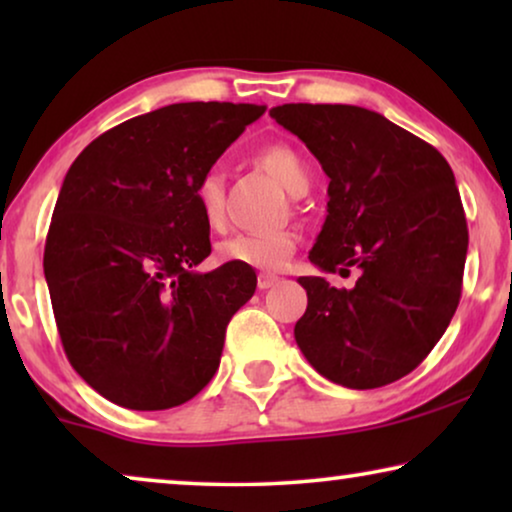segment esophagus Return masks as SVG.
<instances>
[{
	"instance_id": "obj_1",
	"label": "esophagus",
	"mask_w": 512,
	"mask_h": 512,
	"mask_svg": "<svg viewBox=\"0 0 512 512\" xmlns=\"http://www.w3.org/2000/svg\"><path fill=\"white\" fill-rule=\"evenodd\" d=\"M277 284H279V277H275V275H265V272L258 275V289L261 291L272 289V286H277Z\"/></svg>"
}]
</instances>
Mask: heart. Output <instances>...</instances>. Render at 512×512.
<instances>
[{
  "mask_svg": "<svg viewBox=\"0 0 512 512\" xmlns=\"http://www.w3.org/2000/svg\"><path fill=\"white\" fill-rule=\"evenodd\" d=\"M254 163L275 177L286 191L296 195L310 184V172L303 158L289 144L272 142L254 153ZM195 207L207 228L221 230L226 223V181L219 170L200 174L193 188ZM298 247V235L293 230H272V233H237L216 244V258L228 265H244L256 270H282L291 261Z\"/></svg>",
  "mask_w": 512,
  "mask_h": 512,
  "instance_id": "b5f03b06",
  "label": "heart"
}]
</instances>
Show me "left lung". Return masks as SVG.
<instances>
[{"instance_id":"obj_1","label":"left lung","mask_w":512,"mask_h":512,"mask_svg":"<svg viewBox=\"0 0 512 512\" xmlns=\"http://www.w3.org/2000/svg\"><path fill=\"white\" fill-rule=\"evenodd\" d=\"M321 163L328 214L310 251L324 272L359 268L354 289L300 277L307 310L293 335L335 384L375 389L422 363L457 312L468 226L438 149L352 104L270 109Z\"/></svg>"}]
</instances>
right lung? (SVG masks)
Instances as JSON below:
<instances>
[{
    "instance_id": "right-lung-1",
    "label": "right lung",
    "mask_w": 512,
    "mask_h": 512,
    "mask_svg": "<svg viewBox=\"0 0 512 512\" xmlns=\"http://www.w3.org/2000/svg\"><path fill=\"white\" fill-rule=\"evenodd\" d=\"M263 114L258 104H170L107 130L69 167L44 275L67 359L107 401L174 408L219 368L256 272H195L212 244L193 188Z\"/></svg>"
}]
</instances>
